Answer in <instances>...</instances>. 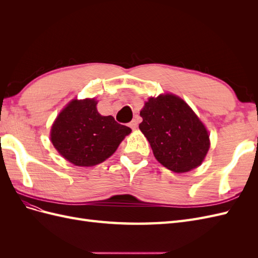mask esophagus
<instances>
[{"mask_svg":"<svg viewBox=\"0 0 258 258\" xmlns=\"http://www.w3.org/2000/svg\"><path fill=\"white\" fill-rule=\"evenodd\" d=\"M138 120L137 119H132L130 122H129V127L132 129V130H136L138 128Z\"/></svg>","mask_w":258,"mask_h":258,"instance_id":"esophagus-1","label":"esophagus"}]
</instances>
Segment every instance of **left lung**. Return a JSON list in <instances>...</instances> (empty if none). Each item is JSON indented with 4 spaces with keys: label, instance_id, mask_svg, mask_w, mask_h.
Returning a JSON list of instances; mask_svg holds the SVG:
<instances>
[{
    "label": "left lung",
    "instance_id": "8db88e82",
    "mask_svg": "<svg viewBox=\"0 0 258 258\" xmlns=\"http://www.w3.org/2000/svg\"><path fill=\"white\" fill-rule=\"evenodd\" d=\"M140 115L139 128L163 167L184 173L201 165L210 147L209 134L182 99L168 93L150 98Z\"/></svg>",
    "mask_w": 258,
    "mask_h": 258
}]
</instances>
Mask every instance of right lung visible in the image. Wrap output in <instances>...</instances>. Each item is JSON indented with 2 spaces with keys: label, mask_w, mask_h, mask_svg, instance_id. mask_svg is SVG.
<instances>
[{
  "label": "right lung",
  "mask_w": 258,
  "mask_h": 258,
  "mask_svg": "<svg viewBox=\"0 0 258 258\" xmlns=\"http://www.w3.org/2000/svg\"><path fill=\"white\" fill-rule=\"evenodd\" d=\"M96 105L95 99L73 100L51 127L53 146L75 166L90 167L103 162L131 132L113 116L99 114Z\"/></svg>",
  "instance_id": "obj_1"
}]
</instances>
